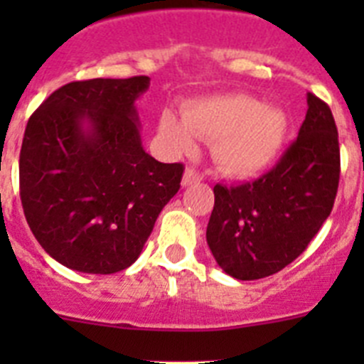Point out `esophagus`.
<instances>
[{
    "instance_id": "1",
    "label": "esophagus",
    "mask_w": 364,
    "mask_h": 364,
    "mask_svg": "<svg viewBox=\"0 0 364 364\" xmlns=\"http://www.w3.org/2000/svg\"><path fill=\"white\" fill-rule=\"evenodd\" d=\"M202 180V175L197 171V169H193V167H188L184 171V176H182V184L184 186H191V184H198Z\"/></svg>"
}]
</instances>
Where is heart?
Returning <instances> with one entry per match:
<instances>
[{"mask_svg": "<svg viewBox=\"0 0 364 364\" xmlns=\"http://www.w3.org/2000/svg\"><path fill=\"white\" fill-rule=\"evenodd\" d=\"M180 118L166 111L159 133L173 153L193 149L195 136L211 138V156L222 171L233 176L262 173L277 159L288 133V117L281 107L262 105L246 95L193 100Z\"/></svg>", "mask_w": 364, "mask_h": 364, "instance_id": "heart-1", "label": "heart"}]
</instances>
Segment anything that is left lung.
Returning a JSON list of instances; mask_svg holds the SVG:
<instances>
[{
	"instance_id": "1",
	"label": "left lung",
	"mask_w": 364,
	"mask_h": 364,
	"mask_svg": "<svg viewBox=\"0 0 364 364\" xmlns=\"http://www.w3.org/2000/svg\"><path fill=\"white\" fill-rule=\"evenodd\" d=\"M339 173L333 114L308 92L306 118L281 160L253 182L213 188L205 239L217 264L255 281L294 262L332 213Z\"/></svg>"
}]
</instances>
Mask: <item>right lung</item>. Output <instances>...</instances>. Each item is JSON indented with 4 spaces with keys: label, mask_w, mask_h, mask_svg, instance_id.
Here are the masks:
<instances>
[{
    "label": "right lung",
    "mask_w": 364,
    "mask_h": 364,
    "mask_svg": "<svg viewBox=\"0 0 364 364\" xmlns=\"http://www.w3.org/2000/svg\"><path fill=\"white\" fill-rule=\"evenodd\" d=\"M149 78L70 82L32 112L19 153L28 228L60 264L109 275L142 253L182 164L147 154L134 100Z\"/></svg>",
    "instance_id": "add662e5"
}]
</instances>
